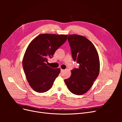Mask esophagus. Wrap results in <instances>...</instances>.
Here are the masks:
<instances>
[{"label": "esophagus", "mask_w": 122, "mask_h": 122, "mask_svg": "<svg viewBox=\"0 0 122 122\" xmlns=\"http://www.w3.org/2000/svg\"><path fill=\"white\" fill-rule=\"evenodd\" d=\"M64 71H65V70H64V69H61V72H64Z\"/></svg>", "instance_id": "obj_1"}]
</instances>
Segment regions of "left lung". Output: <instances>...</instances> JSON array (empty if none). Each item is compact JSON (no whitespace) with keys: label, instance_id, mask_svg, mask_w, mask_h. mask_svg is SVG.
Here are the masks:
<instances>
[{"label":"left lung","instance_id":"obj_1","mask_svg":"<svg viewBox=\"0 0 122 122\" xmlns=\"http://www.w3.org/2000/svg\"><path fill=\"white\" fill-rule=\"evenodd\" d=\"M68 40L73 60L79 66L72 70L71 76L65 82L72 93L83 95L90 89L99 75V55L93 43L84 36L69 35Z\"/></svg>","mask_w":122,"mask_h":122}]
</instances>
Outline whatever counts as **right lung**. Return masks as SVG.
<instances>
[{"mask_svg": "<svg viewBox=\"0 0 122 122\" xmlns=\"http://www.w3.org/2000/svg\"><path fill=\"white\" fill-rule=\"evenodd\" d=\"M68 35L41 34L29 44L22 61V66L29 86L38 93H44L52 87L61 72L46 64L59 47L67 39Z\"/></svg>", "mask_w": 122, "mask_h": 122, "instance_id": "obj_1", "label": "right lung"}]
</instances>
